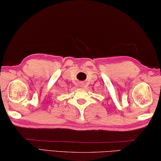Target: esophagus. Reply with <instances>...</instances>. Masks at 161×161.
Returning a JSON list of instances; mask_svg holds the SVG:
<instances>
[{"label":"esophagus","instance_id":"obj_1","mask_svg":"<svg viewBox=\"0 0 161 161\" xmlns=\"http://www.w3.org/2000/svg\"><path fill=\"white\" fill-rule=\"evenodd\" d=\"M80 86L81 87H83V86H84L83 83H80Z\"/></svg>","mask_w":161,"mask_h":161}]
</instances>
